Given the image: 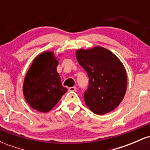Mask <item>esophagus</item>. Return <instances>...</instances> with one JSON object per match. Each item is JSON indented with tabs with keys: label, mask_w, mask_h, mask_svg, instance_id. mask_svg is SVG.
<instances>
[{
	"label": "esophagus",
	"mask_w": 150,
	"mask_h": 150,
	"mask_svg": "<svg viewBox=\"0 0 150 150\" xmlns=\"http://www.w3.org/2000/svg\"><path fill=\"white\" fill-rule=\"evenodd\" d=\"M68 91H69V92H75V91H76V87H70V88L68 89Z\"/></svg>",
	"instance_id": "34e87169"
}]
</instances>
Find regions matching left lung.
<instances>
[{"mask_svg":"<svg viewBox=\"0 0 150 150\" xmlns=\"http://www.w3.org/2000/svg\"><path fill=\"white\" fill-rule=\"evenodd\" d=\"M76 58L89 78L88 88L84 93L87 106L97 115L112 111L126 92L127 74L123 63L101 46L77 50Z\"/></svg>","mask_w":150,"mask_h":150,"instance_id":"obj_1","label":"left lung"}]
</instances>
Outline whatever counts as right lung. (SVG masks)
Returning <instances> with one entry per match:
<instances>
[{"label": "right lung", "instance_id": "1", "mask_svg": "<svg viewBox=\"0 0 150 150\" xmlns=\"http://www.w3.org/2000/svg\"><path fill=\"white\" fill-rule=\"evenodd\" d=\"M58 61L51 51L41 53L32 62L25 77L23 94L31 107L48 112L67 92L56 71Z\"/></svg>", "mask_w": 150, "mask_h": 150}]
</instances>
